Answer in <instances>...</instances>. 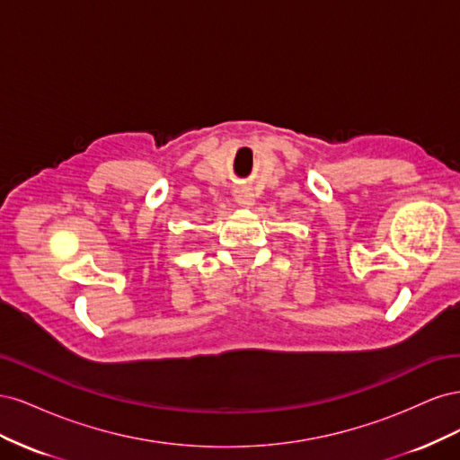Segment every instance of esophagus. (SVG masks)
I'll list each match as a JSON object with an SVG mask.
<instances>
[{
    "label": "esophagus",
    "mask_w": 460,
    "mask_h": 460,
    "mask_svg": "<svg viewBox=\"0 0 460 460\" xmlns=\"http://www.w3.org/2000/svg\"><path fill=\"white\" fill-rule=\"evenodd\" d=\"M235 201H238V205H242V207H252L253 205V196H252V193H247V191H238V193H235Z\"/></svg>",
    "instance_id": "34e87169"
}]
</instances>
